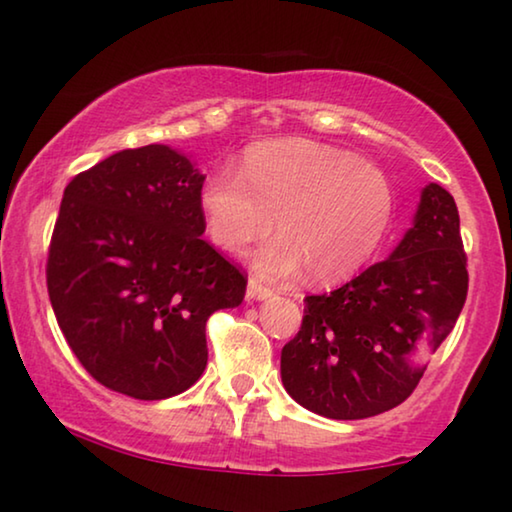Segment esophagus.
I'll return each mask as SVG.
<instances>
[{
    "instance_id": "34e87169",
    "label": "esophagus",
    "mask_w": 512,
    "mask_h": 512,
    "mask_svg": "<svg viewBox=\"0 0 512 512\" xmlns=\"http://www.w3.org/2000/svg\"><path fill=\"white\" fill-rule=\"evenodd\" d=\"M248 300H264V298H271L273 296V289L268 287V284H264L259 277H250L248 280V291H246Z\"/></svg>"
}]
</instances>
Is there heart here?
<instances>
[{
	"instance_id": "b5f03b06",
	"label": "heart",
	"mask_w": 512,
	"mask_h": 512,
	"mask_svg": "<svg viewBox=\"0 0 512 512\" xmlns=\"http://www.w3.org/2000/svg\"><path fill=\"white\" fill-rule=\"evenodd\" d=\"M207 237L225 253L255 255L259 273L296 275L316 284L348 280L377 253L395 214V189L384 171L334 146L282 140L246 155L237 169L207 180L201 194Z\"/></svg>"
}]
</instances>
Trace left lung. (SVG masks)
I'll return each mask as SVG.
<instances>
[{"instance_id":"left-lung-1","label":"left lung","mask_w":512,"mask_h":512,"mask_svg":"<svg viewBox=\"0 0 512 512\" xmlns=\"http://www.w3.org/2000/svg\"><path fill=\"white\" fill-rule=\"evenodd\" d=\"M467 255L454 196L424 187L413 228L384 262L332 293L305 298L282 348V384L305 409L361 420L395 409L420 384L415 352L433 354L467 298Z\"/></svg>"}]
</instances>
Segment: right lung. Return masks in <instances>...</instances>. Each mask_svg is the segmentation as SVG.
Returning a JSON list of instances; mask_svg holds the SVG:
<instances>
[{
    "label": "right lung",
    "instance_id": "obj_1",
    "mask_svg": "<svg viewBox=\"0 0 512 512\" xmlns=\"http://www.w3.org/2000/svg\"><path fill=\"white\" fill-rule=\"evenodd\" d=\"M205 176L164 144L76 173L47 255L60 332L101 386L167 400L207 366L205 323L239 307L248 275L201 237Z\"/></svg>",
    "mask_w": 512,
    "mask_h": 512
}]
</instances>
